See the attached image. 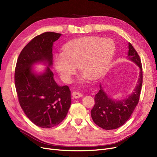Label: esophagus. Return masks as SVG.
<instances>
[{"label":"esophagus","instance_id":"esophagus-1","mask_svg":"<svg viewBox=\"0 0 157 157\" xmlns=\"http://www.w3.org/2000/svg\"><path fill=\"white\" fill-rule=\"evenodd\" d=\"M72 96L75 98H81L82 96V94L79 91H77V90H75V91H73L72 93Z\"/></svg>","mask_w":157,"mask_h":157}]
</instances>
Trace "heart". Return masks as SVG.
Listing matches in <instances>:
<instances>
[{
	"mask_svg": "<svg viewBox=\"0 0 157 157\" xmlns=\"http://www.w3.org/2000/svg\"><path fill=\"white\" fill-rule=\"evenodd\" d=\"M115 51L109 38L86 36L69 42L54 55V65L65 82H70L79 65L83 78L96 80L105 73Z\"/></svg>",
	"mask_w": 157,
	"mask_h": 157,
	"instance_id": "obj_1",
	"label": "heart"
}]
</instances>
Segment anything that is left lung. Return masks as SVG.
<instances>
[{"label":"left lung","mask_w":157,"mask_h":157,"mask_svg":"<svg viewBox=\"0 0 157 157\" xmlns=\"http://www.w3.org/2000/svg\"><path fill=\"white\" fill-rule=\"evenodd\" d=\"M128 58L140 68L138 82L132 94L122 100H113L107 97L99 85L100 90L94 98L95 104L91 110V116L95 124L103 129L113 130L122 126L129 119L139 102L143 82L142 65L139 54L130 43Z\"/></svg>","instance_id":"1"}]
</instances>
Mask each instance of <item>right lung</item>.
Masks as SVG:
<instances>
[{
    "mask_svg": "<svg viewBox=\"0 0 157 157\" xmlns=\"http://www.w3.org/2000/svg\"><path fill=\"white\" fill-rule=\"evenodd\" d=\"M61 33L46 32L35 36L21 50L17 60L14 81L20 105L28 118L43 128L54 127L63 121L71 103L68 86H58L48 67L40 75L31 66L39 61L52 64V46Z\"/></svg>",
    "mask_w": 157,
    "mask_h": 157,
    "instance_id": "right-lung-1",
    "label": "right lung"
}]
</instances>
